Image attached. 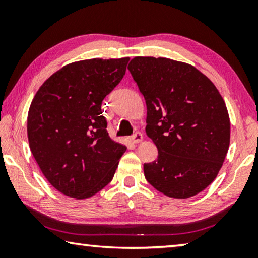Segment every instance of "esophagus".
Returning a JSON list of instances; mask_svg holds the SVG:
<instances>
[{"label":"esophagus","mask_w":258,"mask_h":258,"mask_svg":"<svg viewBox=\"0 0 258 258\" xmlns=\"http://www.w3.org/2000/svg\"><path fill=\"white\" fill-rule=\"evenodd\" d=\"M143 140V135L141 132H135L132 137H131V141H132L133 143H139L141 142Z\"/></svg>","instance_id":"obj_1"}]
</instances>
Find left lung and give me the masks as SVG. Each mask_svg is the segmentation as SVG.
Listing matches in <instances>:
<instances>
[{"label":"left lung","instance_id":"1","mask_svg":"<svg viewBox=\"0 0 258 258\" xmlns=\"http://www.w3.org/2000/svg\"><path fill=\"white\" fill-rule=\"evenodd\" d=\"M128 71L147 104L146 132L158 149L143 165L147 181L165 196L190 198L215 180L230 145L223 98L191 64L135 56Z\"/></svg>","mask_w":258,"mask_h":258}]
</instances>
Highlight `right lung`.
Instances as JSON below:
<instances>
[{
	"mask_svg": "<svg viewBox=\"0 0 258 258\" xmlns=\"http://www.w3.org/2000/svg\"><path fill=\"white\" fill-rule=\"evenodd\" d=\"M128 61L73 62L47 78L35 94L27 118L30 151L61 194L92 197L115 175L126 147L109 137L101 104L123 80Z\"/></svg>",
	"mask_w": 258,
	"mask_h": 258,
	"instance_id": "1",
	"label": "right lung"
}]
</instances>
